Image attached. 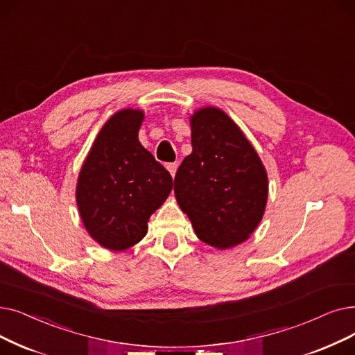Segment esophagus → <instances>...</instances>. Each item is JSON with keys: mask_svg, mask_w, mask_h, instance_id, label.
<instances>
[{"mask_svg": "<svg viewBox=\"0 0 355 355\" xmlns=\"http://www.w3.org/2000/svg\"><path fill=\"white\" fill-rule=\"evenodd\" d=\"M166 169H168L169 174H171V175H173V178H174V175H175V173H177V164H175V162L166 164Z\"/></svg>", "mask_w": 355, "mask_h": 355, "instance_id": "obj_1", "label": "esophagus"}]
</instances>
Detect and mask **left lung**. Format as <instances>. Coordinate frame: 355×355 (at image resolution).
Wrapping results in <instances>:
<instances>
[{
  "label": "left lung",
  "mask_w": 355,
  "mask_h": 355,
  "mask_svg": "<svg viewBox=\"0 0 355 355\" xmlns=\"http://www.w3.org/2000/svg\"><path fill=\"white\" fill-rule=\"evenodd\" d=\"M191 145L175 174L177 202L198 239L230 248L248 239L263 219L266 168L241 129L213 107L191 117Z\"/></svg>",
  "instance_id": "8db88e82"
}]
</instances>
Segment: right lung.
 Returning <instances> with one entry per match:
<instances>
[{
    "label": "right lung",
    "mask_w": 355,
    "mask_h": 355,
    "mask_svg": "<svg viewBox=\"0 0 355 355\" xmlns=\"http://www.w3.org/2000/svg\"><path fill=\"white\" fill-rule=\"evenodd\" d=\"M144 113L117 112L100 130L81 168L76 203L88 234L112 251L128 250L171 193L173 177L139 139Z\"/></svg>",
    "instance_id": "add662e5"
}]
</instances>
